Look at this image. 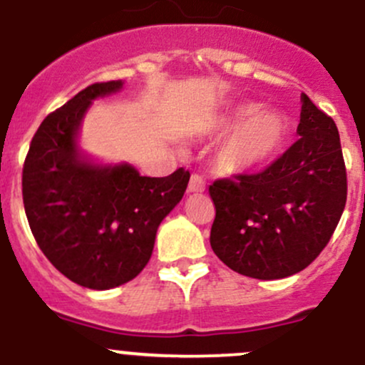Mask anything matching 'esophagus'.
<instances>
[{
	"label": "esophagus",
	"instance_id": "obj_1",
	"mask_svg": "<svg viewBox=\"0 0 365 365\" xmlns=\"http://www.w3.org/2000/svg\"><path fill=\"white\" fill-rule=\"evenodd\" d=\"M205 190V182L201 176L192 175L190 176V182H189V192H203Z\"/></svg>",
	"mask_w": 365,
	"mask_h": 365
}]
</instances>
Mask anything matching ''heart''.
I'll return each mask as SVG.
<instances>
[{
	"mask_svg": "<svg viewBox=\"0 0 365 365\" xmlns=\"http://www.w3.org/2000/svg\"><path fill=\"white\" fill-rule=\"evenodd\" d=\"M257 112L255 105H244L222 121L226 130L237 126L219 148V164L225 171L246 173L264 168L287 143V121L277 114Z\"/></svg>",
	"mask_w": 365,
	"mask_h": 365,
	"instance_id": "1",
	"label": "heart"
}]
</instances>
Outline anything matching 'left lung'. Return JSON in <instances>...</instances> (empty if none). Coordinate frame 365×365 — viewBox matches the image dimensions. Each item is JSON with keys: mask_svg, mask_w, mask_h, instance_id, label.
Returning a JSON list of instances; mask_svg holds the SVG:
<instances>
[{"mask_svg": "<svg viewBox=\"0 0 365 365\" xmlns=\"http://www.w3.org/2000/svg\"><path fill=\"white\" fill-rule=\"evenodd\" d=\"M299 139L260 173L215 180L210 246L239 274L278 280L312 264L339 225L348 196L334 119L302 94Z\"/></svg>", "mask_w": 365, "mask_h": 365, "instance_id": "1", "label": "left lung"}]
</instances>
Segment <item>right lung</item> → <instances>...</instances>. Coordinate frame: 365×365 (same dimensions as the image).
Wrapping results in <instances>:
<instances>
[{"instance_id": "add662e5", "label": "right lung", "mask_w": 365, "mask_h": 365, "mask_svg": "<svg viewBox=\"0 0 365 365\" xmlns=\"http://www.w3.org/2000/svg\"><path fill=\"white\" fill-rule=\"evenodd\" d=\"M121 80L93 83L41 123L23 168V203L49 262L81 287H119L146 267L158 225L180 203L190 173L140 176L130 164L98 165L78 150V130L96 98Z\"/></svg>"}]
</instances>
